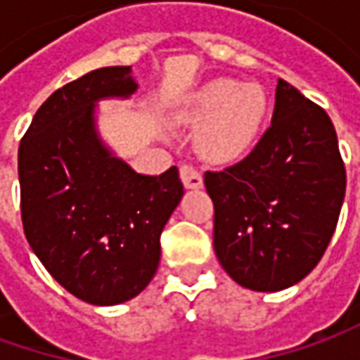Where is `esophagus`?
<instances>
[{
	"label": "esophagus",
	"mask_w": 360,
	"mask_h": 360,
	"mask_svg": "<svg viewBox=\"0 0 360 360\" xmlns=\"http://www.w3.org/2000/svg\"><path fill=\"white\" fill-rule=\"evenodd\" d=\"M179 175L181 181H183V185H185L187 189H201V187H203V177H201V173L195 171L191 165H181Z\"/></svg>",
	"instance_id": "1"
}]
</instances>
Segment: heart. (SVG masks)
<instances>
[{
  "instance_id": "obj_1",
  "label": "heart",
  "mask_w": 360,
  "mask_h": 360,
  "mask_svg": "<svg viewBox=\"0 0 360 360\" xmlns=\"http://www.w3.org/2000/svg\"><path fill=\"white\" fill-rule=\"evenodd\" d=\"M266 112L268 101L258 84L219 78L191 96L183 120L201 124L195 147L205 161L231 165L243 159L258 143Z\"/></svg>"
}]
</instances>
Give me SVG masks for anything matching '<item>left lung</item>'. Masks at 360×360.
<instances>
[{
    "label": "left lung",
    "mask_w": 360,
    "mask_h": 360,
    "mask_svg": "<svg viewBox=\"0 0 360 360\" xmlns=\"http://www.w3.org/2000/svg\"><path fill=\"white\" fill-rule=\"evenodd\" d=\"M345 187L333 120L280 78L272 124L256 149L233 167L205 173L221 268L256 292L298 284L335 233Z\"/></svg>",
    "instance_id": "8db88e82"
}]
</instances>
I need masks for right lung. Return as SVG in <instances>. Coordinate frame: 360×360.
<instances>
[{
	"label": "right lung",
	"instance_id": "obj_1",
	"mask_svg": "<svg viewBox=\"0 0 360 360\" xmlns=\"http://www.w3.org/2000/svg\"><path fill=\"white\" fill-rule=\"evenodd\" d=\"M131 66L84 74L38 108L20 143L18 173L27 243L60 286L94 306L149 286L161 231L183 197L177 167L141 175L108 149L96 102L131 98Z\"/></svg>",
	"mask_w": 360,
	"mask_h": 360
}]
</instances>
